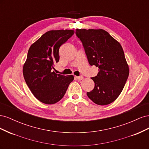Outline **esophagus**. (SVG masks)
I'll list each match as a JSON object with an SVG mask.
<instances>
[{"label":"esophagus","mask_w":149,"mask_h":149,"mask_svg":"<svg viewBox=\"0 0 149 149\" xmlns=\"http://www.w3.org/2000/svg\"><path fill=\"white\" fill-rule=\"evenodd\" d=\"M75 78H76V79H80V80H81V79H83L84 78V77H83V76H75Z\"/></svg>","instance_id":"obj_1"}]
</instances>
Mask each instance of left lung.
I'll list each match as a JSON object with an SVG mask.
<instances>
[{"label":"left lung","mask_w":149,"mask_h":149,"mask_svg":"<svg viewBox=\"0 0 149 149\" xmlns=\"http://www.w3.org/2000/svg\"><path fill=\"white\" fill-rule=\"evenodd\" d=\"M90 65L99 72L91 79L94 88L87 96L98 105H107L120 95L127 81L129 69L120 44L102 29H76Z\"/></svg>","instance_id":"obj_1"}]
</instances>
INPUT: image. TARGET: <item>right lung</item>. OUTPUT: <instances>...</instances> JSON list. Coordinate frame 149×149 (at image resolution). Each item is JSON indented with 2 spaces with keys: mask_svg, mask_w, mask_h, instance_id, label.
Instances as JSON below:
<instances>
[{
  "mask_svg": "<svg viewBox=\"0 0 149 149\" xmlns=\"http://www.w3.org/2000/svg\"><path fill=\"white\" fill-rule=\"evenodd\" d=\"M74 33L71 30L48 31L29 49L23 74L31 92L40 102L53 104L60 101L74 79L73 75L53 71L54 65L60 60V47Z\"/></svg>",
  "mask_w": 149,
  "mask_h": 149,
  "instance_id": "right-lung-1",
  "label": "right lung"
}]
</instances>
